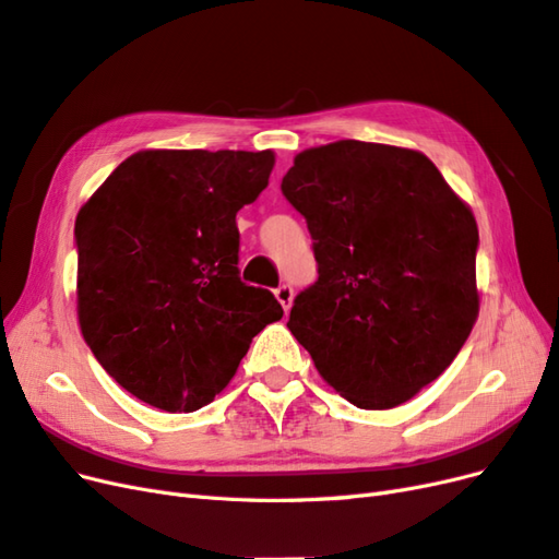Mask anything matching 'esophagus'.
I'll return each instance as SVG.
<instances>
[{
	"label": "esophagus",
	"instance_id": "obj_1",
	"mask_svg": "<svg viewBox=\"0 0 559 559\" xmlns=\"http://www.w3.org/2000/svg\"><path fill=\"white\" fill-rule=\"evenodd\" d=\"M276 299L281 301V306H283V311H285V313L290 311V306H293V287H290V285H281V287H276Z\"/></svg>",
	"mask_w": 559,
	"mask_h": 559
}]
</instances>
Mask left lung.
I'll use <instances>...</instances> for the list:
<instances>
[{
	"mask_svg": "<svg viewBox=\"0 0 559 559\" xmlns=\"http://www.w3.org/2000/svg\"><path fill=\"white\" fill-rule=\"evenodd\" d=\"M281 190L318 262L287 328L357 408L416 397L478 318L472 209L427 155L355 139L299 153Z\"/></svg>",
	"mask_w": 559,
	"mask_h": 559,
	"instance_id": "left-lung-1",
	"label": "left lung"
}]
</instances>
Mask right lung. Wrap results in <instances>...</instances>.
<instances>
[{
	"label": "right lung",
	"instance_id": "right-lung-1",
	"mask_svg": "<svg viewBox=\"0 0 559 559\" xmlns=\"http://www.w3.org/2000/svg\"><path fill=\"white\" fill-rule=\"evenodd\" d=\"M274 162L272 151H139L81 206V334L136 400L169 413L206 406L253 336L283 318L237 266V213Z\"/></svg>",
	"mask_w": 559,
	"mask_h": 559
}]
</instances>
